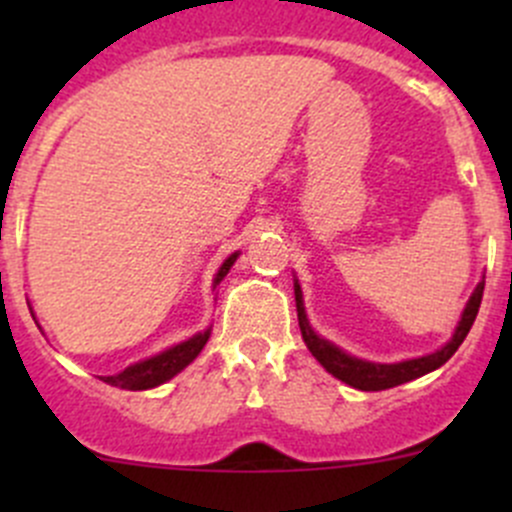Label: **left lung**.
<instances>
[{
  "mask_svg": "<svg viewBox=\"0 0 512 512\" xmlns=\"http://www.w3.org/2000/svg\"><path fill=\"white\" fill-rule=\"evenodd\" d=\"M483 285L485 277L478 282L476 289H473L471 299H468L466 307H463L461 319H458L451 339H448L441 349H436V352L426 356H416V359L394 361V364H379V361L359 359V356L347 354L342 347L329 342V339L319 337L312 329V324H309L307 312H304V297L299 280H294V302H297V319L299 329H302L304 344H307V349L312 352L314 359H317L329 374L337 376L339 381H344V384L354 386V389L359 391H384L394 389V386L399 384H406V381H414L418 376L428 374V371H436L438 366H443L453 354H456V349L461 347L466 334L471 332L473 322H476L480 299H483Z\"/></svg>",
  "mask_w": 512,
  "mask_h": 512,
  "instance_id": "left-lung-1",
  "label": "left lung"
}]
</instances>
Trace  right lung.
I'll list each match as a JSON object with an SVG mask.
<instances>
[{
  "label": "right lung",
  "mask_w": 512,
  "mask_h": 512,
  "mask_svg": "<svg viewBox=\"0 0 512 512\" xmlns=\"http://www.w3.org/2000/svg\"><path fill=\"white\" fill-rule=\"evenodd\" d=\"M237 257H240V250L232 252L223 265H220L218 275H215V280H213V289L225 280V275L230 272V267L235 265ZM210 332H213V327L193 334V337L185 339V342L163 349L160 354H153V356H148V359L136 361V364L126 366V369L118 371V374L101 376V381H106V384H111V386H118V389H128V391L156 389V386L173 379L175 374H180L185 366L193 364L195 356L203 352V347L208 344Z\"/></svg>",
  "instance_id": "add662e5"
}]
</instances>
